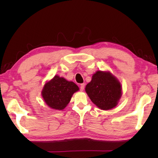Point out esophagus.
Returning a JSON list of instances; mask_svg holds the SVG:
<instances>
[{
    "label": "esophagus",
    "mask_w": 158,
    "mask_h": 158,
    "mask_svg": "<svg viewBox=\"0 0 158 158\" xmlns=\"http://www.w3.org/2000/svg\"><path fill=\"white\" fill-rule=\"evenodd\" d=\"M84 88H85V84L84 83H81V84L80 85V90H81V91H83V90H84Z\"/></svg>",
    "instance_id": "1"
}]
</instances>
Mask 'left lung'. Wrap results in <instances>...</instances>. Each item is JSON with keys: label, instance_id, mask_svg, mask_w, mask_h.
I'll return each mask as SVG.
<instances>
[{"label": "left lung", "instance_id": "1", "mask_svg": "<svg viewBox=\"0 0 158 158\" xmlns=\"http://www.w3.org/2000/svg\"><path fill=\"white\" fill-rule=\"evenodd\" d=\"M85 92L92 102L102 110L115 107L122 96V85L110 72L97 71L87 84Z\"/></svg>", "mask_w": 158, "mask_h": 158}]
</instances>
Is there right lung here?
<instances>
[{"label":"right lung","instance_id":"obj_1","mask_svg":"<svg viewBox=\"0 0 158 158\" xmlns=\"http://www.w3.org/2000/svg\"><path fill=\"white\" fill-rule=\"evenodd\" d=\"M79 89V87L75 83L56 75L45 83L41 94L50 108L63 110L69 103L73 94Z\"/></svg>","mask_w":158,"mask_h":158}]
</instances>
